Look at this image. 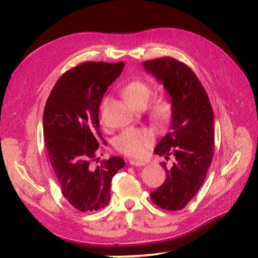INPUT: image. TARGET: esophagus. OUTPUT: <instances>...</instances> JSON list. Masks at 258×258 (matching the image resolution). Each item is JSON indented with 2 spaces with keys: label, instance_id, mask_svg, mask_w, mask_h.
Instances as JSON below:
<instances>
[{
  "label": "esophagus",
  "instance_id": "1",
  "mask_svg": "<svg viewBox=\"0 0 258 258\" xmlns=\"http://www.w3.org/2000/svg\"><path fill=\"white\" fill-rule=\"evenodd\" d=\"M130 164H131V165H133V166H144L145 165L144 162L136 161V160H131Z\"/></svg>",
  "mask_w": 258,
  "mask_h": 258
}]
</instances>
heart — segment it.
I'll return each instance as SVG.
<instances>
[{
  "instance_id": "1",
  "label": "heart",
  "mask_w": 258,
  "mask_h": 258,
  "mask_svg": "<svg viewBox=\"0 0 258 258\" xmlns=\"http://www.w3.org/2000/svg\"><path fill=\"white\" fill-rule=\"evenodd\" d=\"M152 87L144 81L136 80L126 84L122 94L124 98L134 107L146 106L147 102L152 96ZM106 100H104L103 105H105ZM173 112L172 102L167 97H158L152 103L150 114L153 120L156 123H165L171 118ZM154 142V133L146 127H130L123 131L116 139L114 140V147L117 152L124 155L140 157Z\"/></svg>"
}]
</instances>
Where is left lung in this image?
Instances as JSON below:
<instances>
[{"mask_svg":"<svg viewBox=\"0 0 258 258\" xmlns=\"http://www.w3.org/2000/svg\"><path fill=\"white\" fill-rule=\"evenodd\" d=\"M155 76L172 102V122L168 133L158 142L154 153L175 157L166 179L152 191L154 204L166 211H179L199 191L214 154V115L206 91L187 65L173 57L142 63Z\"/></svg>","mask_w":258,"mask_h":258,"instance_id":"1","label":"left lung"}]
</instances>
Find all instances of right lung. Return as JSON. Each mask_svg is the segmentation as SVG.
Instances as JSON below:
<instances>
[{
	"instance_id": "1",
	"label": "right lung",
	"mask_w": 258,
	"mask_h": 258,
	"mask_svg": "<svg viewBox=\"0 0 258 258\" xmlns=\"http://www.w3.org/2000/svg\"><path fill=\"white\" fill-rule=\"evenodd\" d=\"M124 65H78L58 79L45 104L43 135L48 160L63 196L81 212L97 211L108 204L112 178L125 165L118 156L98 166L93 164L98 161V145L104 142L98 119L100 104Z\"/></svg>"
}]
</instances>
